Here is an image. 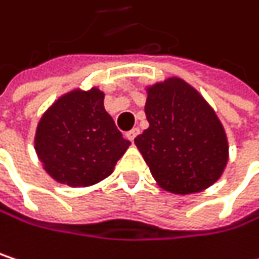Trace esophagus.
I'll list each match as a JSON object with an SVG mask.
<instances>
[{"label": "esophagus", "mask_w": 259, "mask_h": 259, "mask_svg": "<svg viewBox=\"0 0 259 259\" xmlns=\"http://www.w3.org/2000/svg\"><path fill=\"white\" fill-rule=\"evenodd\" d=\"M138 133H139V129H132V130H129L127 133H126V138H127L129 141H132V142H133V139L136 138V135H138Z\"/></svg>", "instance_id": "esophagus-1"}]
</instances>
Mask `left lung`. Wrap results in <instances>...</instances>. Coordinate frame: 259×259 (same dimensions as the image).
I'll list each match as a JSON object with an SVG mask.
<instances>
[{
	"label": "left lung",
	"mask_w": 259,
	"mask_h": 259,
	"mask_svg": "<svg viewBox=\"0 0 259 259\" xmlns=\"http://www.w3.org/2000/svg\"><path fill=\"white\" fill-rule=\"evenodd\" d=\"M145 115L150 126L135 144L162 189L189 195L221 179L228 162L227 135L193 87L180 78L148 87Z\"/></svg>",
	"instance_id": "1"
}]
</instances>
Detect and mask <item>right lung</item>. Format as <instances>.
<instances>
[{
  "label": "right lung",
  "instance_id": "1",
  "mask_svg": "<svg viewBox=\"0 0 259 259\" xmlns=\"http://www.w3.org/2000/svg\"><path fill=\"white\" fill-rule=\"evenodd\" d=\"M93 87L61 96L40 118L34 148L45 171L61 184L87 187L109 177L129 148Z\"/></svg>",
  "mask_w": 259,
  "mask_h": 259
}]
</instances>
